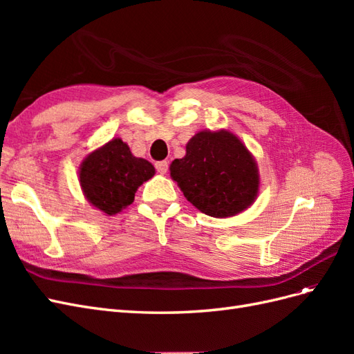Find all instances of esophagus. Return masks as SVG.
<instances>
[{
  "label": "esophagus",
  "mask_w": 354,
  "mask_h": 354,
  "mask_svg": "<svg viewBox=\"0 0 354 354\" xmlns=\"http://www.w3.org/2000/svg\"><path fill=\"white\" fill-rule=\"evenodd\" d=\"M155 167H156V171H158L159 174H167V171H168V162H167V160H159V162L155 164Z\"/></svg>",
  "instance_id": "34e87169"
}]
</instances>
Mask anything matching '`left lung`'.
<instances>
[{
	"label": "left lung",
	"instance_id": "1",
	"mask_svg": "<svg viewBox=\"0 0 354 354\" xmlns=\"http://www.w3.org/2000/svg\"><path fill=\"white\" fill-rule=\"evenodd\" d=\"M169 176L192 205L216 218L248 209L260 192L255 158L229 130L196 133L186 155L171 162Z\"/></svg>",
	"mask_w": 354,
	"mask_h": 354
}]
</instances>
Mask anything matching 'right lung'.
Wrapping results in <instances>:
<instances>
[{
  "label": "right lung",
  "mask_w": 354,
  "mask_h": 354,
  "mask_svg": "<svg viewBox=\"0 0 354 354\" xmlns=\"http://www.w3.org/2000/svg\"><path fill=\"white\" fill-rule=\"evenodd\" d=\"M155 176V167L131 153L120 137L94 149L82 159L78 180L91 207L115 216L134 202L137 189Z\"/></svg>",
  "instance_id": "obj_1"
}]
</instances>
